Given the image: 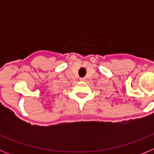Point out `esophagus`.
Here are the masks:
<instances>
[{"label": "esophagus", "mask_w": 154, "mask_h": 154, "mask_svg": "<svg viewBox=\"0 0 154 154\" xmlns=\"http://www.w3.org/2000/svg\"><path fill=\"white\" fill-rule=\"evenodd\" d=\"M80 81H81V82H85V78H80Z\"/></svg>", "instance_id": "esophagus-1"}]
</instances>
